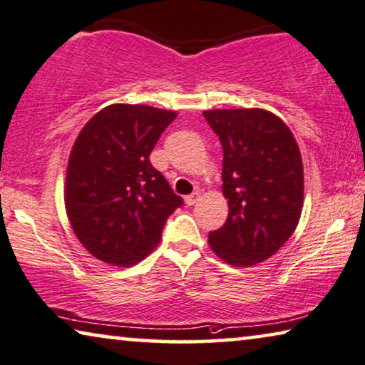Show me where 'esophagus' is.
Segmentation results:
<instances>
[{"label":"esophagus","instance_id":"esophagus-1","mask_svg":"<svg viewBox=\"0 0 365 365\" xmlns=\"http://www.w3.org/2000/svg\"><path fill=\"white\" fill-rule=\"evenodd\" d=\"M198 200H200V193L195 192V193L187 195V197H185V203H187L188 206H193L195 203H197Z\"/></svg>","mask_w":365,"mask_h":365}]
</instances>
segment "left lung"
<instances>
[{
  "instance_id": "8db88e82",
  "label": "left lung",
  "mask_w": 365,
  "mask_h": 365,
  "mask_svg": "<svg viewBox=\"0 0 365 365\" xmlns=\"http://www.w3.org/2000/svg\"><path fill=\"white\" fill-rule=\"evenodd\" d=\"M203 116L222 145V193L230 215L208 236L236 267L264 262L290 239L302 215L303 165L287 124L265 110H211Z\"/></svg>"
}]
</instances>
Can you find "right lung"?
<instances>
[{
    "instance_id": "add662e5",
    "label": "right lung",
    "mask_w": 365,
    "mask_h": 365,
    "mask_svg": "<svg viewBox=\"0 0 365 365\" xmlns=\"http://www.w3.org/2000/svg\"><path fill=\"white\" fill-rule=\"evenodd\" d=\"M177 113L111 105L80 130L68 159L65 208L75 236L116 267L143 260L183 198L150 164V152Z\"/></svg>"
}]
</instances>
